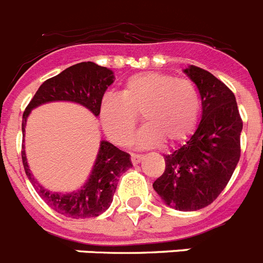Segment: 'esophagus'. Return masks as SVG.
I'll return each mask as SVG.
<instances>
[{"instance_id": "obj_1", "label": "esophagus", "mask_w": 263, "mask_h": 263, "mask_svg": "<svg viewBox=\"0 0 263 263\" xmlns=\"http://www.w3.org/2000/svg\"><path fill=\"white\" fill-rule=\"evenodd\" d=\"M132 163L133 164H137V163H139V162H141V160L143 159V155H141V154H132Z\"/></svg>"}]
</instances>
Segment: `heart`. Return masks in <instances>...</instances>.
Here are the masks:
<instances>
[{
    "label": "heart",
    "instance_id": "obj_1",
    "mask_svg": "<svg viewBox=\"0 0 263 263\" xmlns=\"http://www.w3.org/2000/svg\"><path fill=\"white\" fill-rule=\"evenodd\" d=\"M199 113L196 85L162 72L137 73L125 81L121 96L105 95L100 101L104 132L120 146L132 142L139 117L146 125L139 134V146L183 142L194 133Z\"/></svg>",
    "mask_w": 263,
    "mask_h": 263
}]
</instances>
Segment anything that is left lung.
I'll list each match as a JSON object with an SVG mask.
<instances>
[{
  "label": "left lung",
  "mask_w": 263,
  "mask_h": 263,
  "mask_svg": "<svg viewBox=\"0 0 263 263\" xmlns=\"http://www.w3.org/2000/svg\"><path fill=\"white\" fill-rule=\"evenodd\" d=\"M201 97V121L187 142L164 157L166 168L153 187L167 205L197 211L217 199L241 155L242 120L236 97L221 80L196 66L184 69Z\"/></svg>",
  "instance_id": "1"
}]
</instances>
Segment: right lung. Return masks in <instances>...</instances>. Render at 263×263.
I'll use <instances>...</instances> for the list:
<instances>
[{
  "label": "right lung",
  "mask_w": 263,
  "mask_h": 263,
  "mask_svg": "<svg viewBox=\"0 0 263 263\" xmlns=\"http://www.w3.org/2000/svg\"><path fill=\"white\" fill-rule=\"evenodd\" d=\"M113 80V71L106 67L97 66L93 62L78 63L60 72L59 75L48 79L39 87L23 111V134L31 109L51 101H73L89 109L95 116H99L100 101ZM21 154L25 173L31 184L36 188L39 196L53 211L72 218L96 217L105 212L113 201L118 178L133 166L127 153L106 141H101L96 162L87 183L71 194H57L47 191L36 183L30 173L23 145Z\"/></svg>",
  "instance_id": "right-lung-1"
}]
</instances>
